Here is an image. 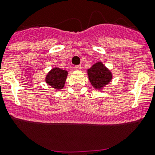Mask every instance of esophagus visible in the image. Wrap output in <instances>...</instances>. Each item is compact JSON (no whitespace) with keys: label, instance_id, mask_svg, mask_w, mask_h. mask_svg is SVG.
I'll use <instances>...</instances> for the list:
<instances>
[{"label":"esophagus","instance_id":"1","mask_svg":"<svg viewBox=\"0 0 155 155\" xmlns=\"http://www.w3.org/2000/svg\"><path fill=\"white\" fill-rule=\"evenodd\" d=\"M74 68L76 70H78V71H80V70L81 69V65H76L74 67Z\"/></svg>","mask_w":155,"mask_h":155}]
</instances>
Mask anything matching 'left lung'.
<instances>
[{"instance_id": "left-lung-1", "label": "left lung", "mask_w": 155, "mask_h": 155, "mask_svg": "<svg viewBox=\"0 0 155 155\" xmlns=\"http://www.w3.org/2000/svg\"><path fill=\"white\" fill-rule=\"evenodd\" d=\"M88 79L91 85L96 89H102L112 81L111 71L102 62H98L87 70Z\"/></svg>"}]
</instances>
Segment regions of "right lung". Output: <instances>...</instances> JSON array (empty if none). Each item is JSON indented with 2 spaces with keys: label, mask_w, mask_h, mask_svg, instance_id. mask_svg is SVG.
Instances as JSON below:
<instances>
[{
  "label": "right lung",
  "mask_w": 155,
  "mask_h": 155,
  "mask_svg": "<svg viewBox=\"0 0 155 155\" xmlns=\"http://www.w3.org/2000/svg\"><path fill=\"white\" fill-rule=\"evenodd\" d=\"M68 71L58 68H54L47 74L46 82L55 89H62L65 84Z\"/></svg>",
  "instance_id": "add662e5"
}]
</instances>
